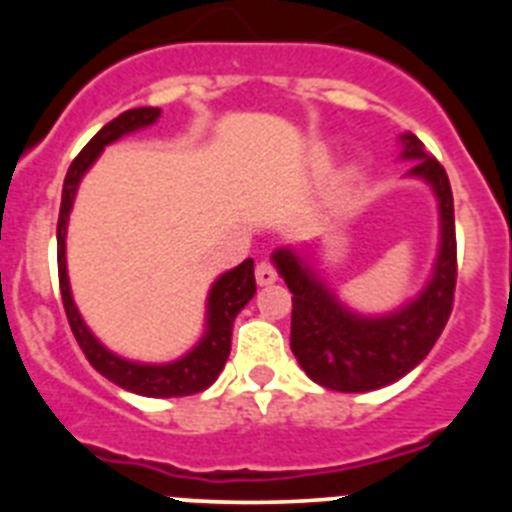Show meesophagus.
<instances>
[{
  "mask_svg": "<svg viewBox=\"0 0 512 512\" xmlns=\"http://www.w3.org/2000/svg\"><path fill=\"white\" fill-rule=\"evenodd\" d=\"M274 279H277V266L271 264L269 259H261L259 264H256V282L271 284Z\"/></svg>",
  "mask_w": 512,
  "mask_h": 512,
  "instance_id": "esophagus-1",
  "label": "esophagus"
}]
</instances>
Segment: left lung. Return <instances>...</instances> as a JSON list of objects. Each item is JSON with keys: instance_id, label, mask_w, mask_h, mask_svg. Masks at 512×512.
Returning <instances> with one entry per match:
<instances>
[{"instance_id": "left-lung-1", "label": "left lung", "mask_w": 512, "mask_h": 512, "mask_svg": "<svg viewBox=\"0 0 512 512\" xmlns=\"http://www.w3.org/2000/svg\"><path fill=\"white\" fill-rule=\"evenodd\" d=\"M402 158H413L410 176L431 184L441 210V248L423 295L384 318L348 312L300 256L284 248L274 264L292 292V354L312 382L336 392H369L397 382L428 356L454 310L456 228L449 176L423 151L415 135H402Z\"/></svg>"}]
</instances>
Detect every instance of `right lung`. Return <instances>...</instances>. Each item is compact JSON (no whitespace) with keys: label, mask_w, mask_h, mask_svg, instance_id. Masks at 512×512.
<instances>
[{"label":"right lung","mask_w":512,"mask_h":512,"mask_svg":"<svg viewBox=\"0 0 512 512\" xmlns=\"http://www.w3.org/2000/svg\"><path fill=\"white\" fill-rule=\"evenodd\" d=\"M161 110L158 107H138V110L122 112L112 122H107L87 146L81 148L79 156L71 161L69 174L63 179L61 194V212H58V284H61L63 310L69 318L71 330H74L76 343L81 346L89 364L97 369L102 377L115 382L122 390L135 392L143 397H184L197 395L207 390L223 372L225 361L230 356V336H233V320L235 315L248 305L256 295V277H253V261L246 259L241 266L230 269L228 274L217 279L207 297V333L202 341L182 356L174 364H135L115 356L112 351L102 346L92 336V330L84 325L74 300H71L69 274H66V223H69V212L74 205L76 187H79L81 176L87 174L89 166L97 161L104 146H110L112 140L122 138L125 133H133L138 128H146L158 120Z\"/></svg>","instance_id":"obj_1"}]
</instances>
